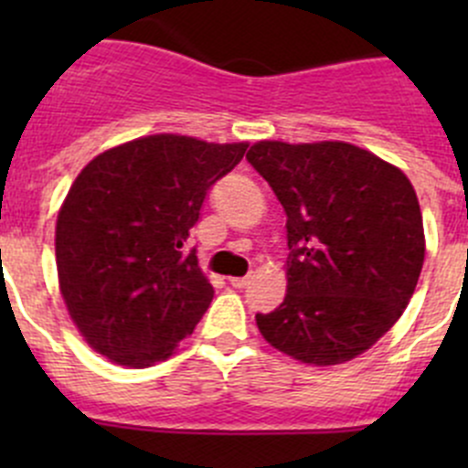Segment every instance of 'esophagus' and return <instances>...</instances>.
I'll return each instance as SVG.
<instances>
[{
	"label": "esophagus",
	"instance_id": "34e87169",
	"mask_svg": "<svg viewBox=\"0 0 468 468\" xmlns=\"http://www.w3.org/2000/svg\"><path fill=\"white\" fill-rule=\"evenodd\" d=\"M249 281H251V278H249V276H242V278H239V276H233V278H229L230 285L238 287V290H242V287H247V285H249Z\"/></svg>",
	"mask_w": 468,
	"mask_h": 468
}]
</instances>
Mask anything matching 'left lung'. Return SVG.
<instances>
[{"instance_id": "left-lung-1", "label": "left lung", "mask_w": 468, "mask_h": 468, "mask_svg": "<svg viewBox=\"0 0 468 468\" xmlns=\"http://www.w3.org/2000/svg\"><path fill=\"white\" fill-rule=\"evenodd\" d=\"M247 160L287 215V294L256 314L262 337L313 367L365 353L403 314L426 256L417 192L348 143L262 140Z\"/></svg>"}]
</instances>
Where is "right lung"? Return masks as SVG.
Returning a JSON list of instances; mask_svg holds the SVG:
<instances>
[{
  "label": "right lung",
  "instance_id": "1",
  "mask_svg": "<svg viewBox=\"0 0 468 468\" xmlns=\"http://www.w3.org/2000/svg\"><path fill=\"white\" fill-rule=\"evenodd\" d=\"M247 146L146 135L81 169L56 221V267L69 317L94 351L144 369L195 330L215 290L183 244L207 190Z\"/></svg>",
  "mask_w": 468,
  "mask_h": 468
}]
</instances>
